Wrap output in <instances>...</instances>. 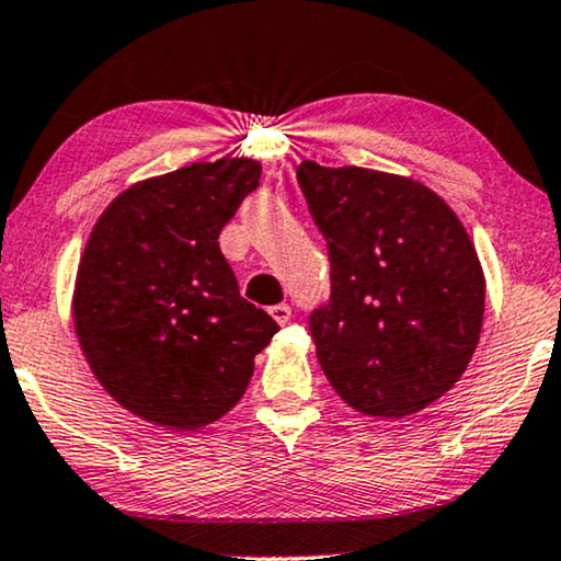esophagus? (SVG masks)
<instances>
[{
	"label": "esophagus",
	"mask_w": 561,
	"mask_h": 561,
	"mask_svg": "<svg viewBox=\"0 0 561 561\" xmlns=\"http://www.w3.org/2000/svg\"><path fill=\"white\" fill-rule=\"evenodd\" d=\"M268 312H272V318L279 325H287L289 320H293V308H289V305H274V308L268 310Z\"/></svg>",
	"instance_id": "obj_1"
}]
</instances>
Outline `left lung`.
Masks as SVG:
<instances>
[{
  "mask_svg": "<svg viewBox=\"0 0 561 561\" xmlns=\"http://www.w3.org/2000/svg\"><path fill=\"white\" fill-rule=\"evenodd\" d=\"M297 184L331 261V297L308 318L328 382L364 415L417 413L480 341L484 276L465 226L428 186L385 171L302 161Z\"/></svg>",
  "mask_w": 561,
  "mask_h": 561,
  "instance_id": "1",
  "label": "left lung"
}]
</instances>
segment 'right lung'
Instances as JSON below:
<instances>
[{
	"instance_id": "add662e5",
	"label": "right lung",
	"mask_w": 561,
	"mask_h": 561,
	"mask_svg": "<svg viewBox=\"0 0 561 561\" xmlns=\"http://www.w3.org/2000/svg\"><path fill=\"white\" fill-rule=\"evenodd\" d=\"M259 179L251 159L146 179L112 199L89 236L73 325L94 377L144 421L176 431L218 421L279 331L238 293L218 243Z\"/></svg>"
}]
</instances>
